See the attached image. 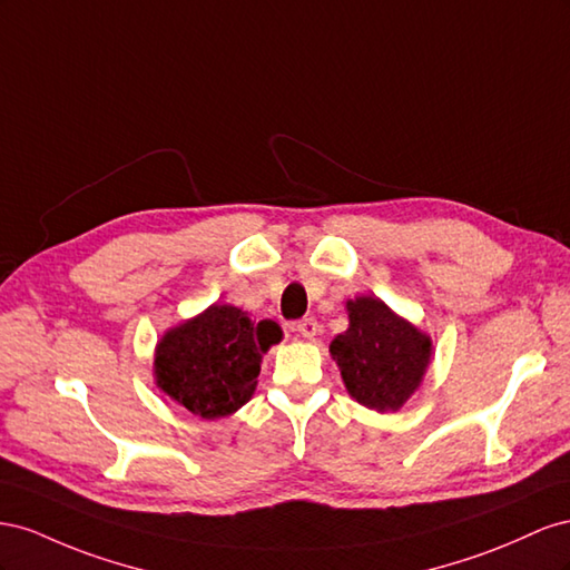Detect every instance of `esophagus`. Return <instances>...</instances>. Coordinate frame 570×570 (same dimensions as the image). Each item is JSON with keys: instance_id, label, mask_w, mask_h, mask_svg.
<instances>
[{"instance_id": "obj_1", "label": "esophagus", "mask_w": 570, "mask_h": 570, "mask_svg": "<svg viewBox=\"0 0 570 570\" xmlns=\"http://www.w3.org/2000/svg\"><path fill=\"white\" fill-rule=\"evenodd\" d=\"M296 332L305 338H313L320 330H317V320L315 317H303L298 324H296Z\"/></svg>"}]
</instances>
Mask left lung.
Returning a JSON list of instances; mask_svg holds the SVG:
<instances>
[{
	"instance_id": "left-lung-1",
	"label": "left lung",
	"mask_w": 570,
	"mask_h": 570,
	"mask_svg": "<svg viewBox=\"0 0 570 570\" xmlns=\"http://www.w3.org/2000/svg\"><path fill=\"white\" fill-rule=\"evenodd\" d=\"M346 307L351 324L330 351L348 394L372 411H399L425 375L430 338L380 298L361 296Z\"/></svg>"
}]
</instances>
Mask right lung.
<instances>
[{"label":"right lung","instance_id":"obj_1","mask_svg":"<svg viewBox=\"0 0 570 570\" xmlns=\"http://www.w3.org/2000/svg\"><path fill=\"white\" fill-rule=\"evenodd\" d=\"M282 338L274 320L253 322L234 305H213L159 341L157 386L193 415L224 417L250 401L263 353Z\"/></svg>","mask_w":570,"mask_h":570}]
</instances>
